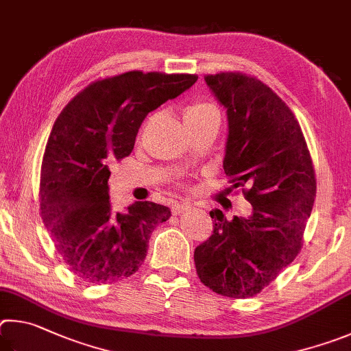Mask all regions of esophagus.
<instances>
[{"mask_svg": "<svg viewBox=\"0 0 351 351\" xmlns=\"http://www.w3.org/2000/svg\"><path fill=\"white\" fill-rule=\"evenodd\" d=\"M188 210H189V205H186V204H174L171 208V211H172V214H174V216H177V214L185 213Z\"/></svg>", "mask_w": 351, "mask_h": 351, "instance_id": "esophagus-1", "label": "esophagus"}]
</instances>
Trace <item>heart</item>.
<instances>
[{
	"instance_id": "heart-1",
	"label": "heart",
	"mask_w": 351,
	"mask_h": 351,
	"mask_svg": "<svg viewBox=\"0 0 351 351\" xmlns=\"http://www.w3.org/2000/svg\"><path fill=\"white\" fill-rule=\"evenodd\" d=\"M210 114H219V112H217V108L206 100H194L191 103H188L185 109H183V119H185L186 125L199 121Z\"/></svg>"
}]
</instances>
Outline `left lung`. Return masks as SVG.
I'll list each match as a JSON object with an SVG mask.
<instances>
[{
    "instance_id": "1",
    "label": "left lung",
    "mask_w": 351,
    "mask_h": 351,
    "mask_svg": "<svg viewBox=\"0 0 351 351\" xmlns=\"http://www.w3.org/2000/svg\"><path fill=\"white\" fill-rule=\"evenodd\" d=\"M226 108L223 169L253 214L226 220L211 211L213 236L194 251L200 282L214 293L247 299L261 293L296 259L316 197V174L299 121L287 103L242 72L205 75Z\"/></svg>"
}]
</instances>
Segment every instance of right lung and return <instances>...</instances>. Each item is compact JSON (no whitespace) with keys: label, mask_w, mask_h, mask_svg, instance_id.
I'll return each mask as SVG.
<instances>
[{"label":"right lung","mask_w":351,"mask_h":351,"mask_svg":"<svg viewBox=\"0 0 351 351\" xmlns=\"http://www.w3.org/2000/svg\"><path fill=\"white\" fill-rule=\"evenodd\" d=\"M195 73L129 71L92 82L61 110L40 176V214L55 248L84 282L110 284L138 271L154 228L171 210L135 202L110 211L109 166L134 149L145 117L197 82Z\"/></svg>","instance_id":"add662e5"}]
</instances>
